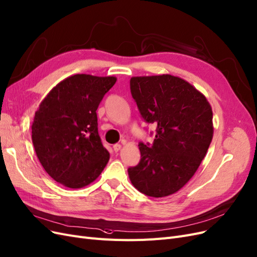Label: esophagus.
Segmentation results:
<instances>
[{
  "label": "esophagus",
  "mask_w": 257,
  "mask_h": 257,
  "mask_svg": "<svg viewBox=\"0 0 257 257\" xmlns=\"http://www.w3.org/2000/svg\"><path fill=\"white\" fill-rule=\"evenodd\" d=\"M113 148H114L115 152H119L121 150V145L120 144H115V145H113Z\"/></svg>",
  "instance_id": "34e87169"
}]
</instances>
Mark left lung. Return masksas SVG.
Segmentation results:
<instances>
[{"instance_id":"1","label":"left lung","mask_w":257,"mask_h":257,"mask_svg":"<svg viewBox=\"0 0 257 257\" xmlns=\"http://www.w3.org/2000/svg\"><path fill=\"white\" fill-rule=\"evenodd\" d=\"M130 89L142 117L156 122L153 146L139 144L131 184L153 197L176 193L197 171L213 137L212 109L204 94L172 74L132 77Z\"/></svg>"}]
</instances>
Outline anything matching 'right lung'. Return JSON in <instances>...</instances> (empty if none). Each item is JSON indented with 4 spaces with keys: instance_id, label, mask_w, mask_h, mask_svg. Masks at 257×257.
I'll use <instances>...</instances> for the list:
<instances>
[{
    "instance_id": "right-lung-1",
    "label": "right lung",
    "mask_w": 257,
    "mask_h": 257,
    "mask_svg": "<svg viewBox=\"0 0 257 257\" xmlns=\"http://www.w3.org/2000/svg\"><path fill=\"white\" fill-rule=\"evenodd\" d=\"M116 77L73 74L40 102L32 122L39 162L55 181L70 189L92 184L110 159L98 135L97 109Z\"/></svg>"
}]
</instances>
